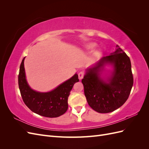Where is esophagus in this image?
Wrapping results in <instances>:
<instances>
[{
  "mask_svg": "<svg viewBox=\"0 0 149 149\" xmlns=\"http://www.w3.org/2000/svg\"><path fill=\"white\" fill-rule=\"evenodd\" d=\"M84 76V72L80 71L79 73H78V78H79V79H81L83 78Z\"/></svg>",
  "mask_w": 149,
  "mask_h": 149,
  "instance_id": "1",
  "label": "esophagus"
}]
</instances>
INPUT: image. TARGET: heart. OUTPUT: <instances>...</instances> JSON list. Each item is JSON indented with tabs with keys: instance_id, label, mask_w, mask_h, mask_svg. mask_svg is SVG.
Returning <instances> with one entry per match:
<instances>
[{
	"instance_id": "obj_1",
	"label": "heart",
	"mask_w": 149,
	"mask_h": 149,
	"mask_svg": "<svg viewBox=\"0 0 149 149\" xmlns=\"http://www.w3.org/2000/svg\"><path fill=\"white\" fill-rule=\"evenodd\" d=\"M95 46H96V44H95V43H90V44H89V45H88V48H91V49H92V48H93L95 47Z\"/></svg>"
}]
</instances>
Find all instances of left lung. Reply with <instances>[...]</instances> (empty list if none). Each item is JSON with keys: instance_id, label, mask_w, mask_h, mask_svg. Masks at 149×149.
Here are the masks:
<instances>
[{"instance_id": "left-lung-1", "label": "left lung", "mask_w": 149, "mask_h": 149, "mask_svg": "<svg viewBox=\"0 0 149 149\" xmlns=\"http://www.w3.org/2000/svg\"><path fill=\"white\" fill-rule=\"evenodd\" d=\"M116 50L103 57L88 70L81 82L89 106L99 113H108L118 109L127 100L134 83L129 57L117 45ZM107 62L114 66L109 83L100 79L98 72Z\"/></svg>"}]
</instances>
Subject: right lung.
<instances>
[{
  "label": "right lung",
  "instance_id": "1",
  "mask_svg": "<svg viewBox=\"0 0 149 149\" xmlns=\"http://www.w3.org/2000/svg\"><path fill=\"white\" fill-rule=\"evenodd\" d=\"M24 60L20 66L19 87L25 105L35 113L47 118H57L63 114L68 108V98L75 83L79 81L78 76L74 74L56 89L48 93H38L31 89L25 79Z\"/></svg>",
  "mask_w": 149,
  "mask_h": 149
}]
</instances>
